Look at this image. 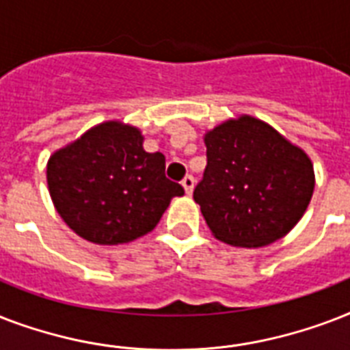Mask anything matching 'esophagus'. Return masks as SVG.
<instances>
[{"mask_svg":"<svg viewBox=\"0 0 350 350\" xmlns=\"http://www.w3.org/2000/svg\"><path fill=\"white\" fill-rule=\"evenodd\" d=\"M181 185H183V189H185L187 194H191L192 189H194V176L187 174L185 178H183V181H181Z\"/></svg>","mask_w":350,"mask_h":350,"instance_id":"esophagus-1","label":"esophagus"}]
</instances>
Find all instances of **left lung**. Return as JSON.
Segmentation results:
<instances>
[{"mask_svg":"<svg viewBox=\"0 0 350 350\" xmlns=\"http://www.w3.org/2000/svg\"><path fill=\"white\" fill-rule=\"evenodd\" d=\"M207 167L194 189L208 229L234 247H263L304 216L314 191L309 156L263 121L229 120L205 134Z\"/></svg>","mask_w":350,"mask_h":350,"instance_id":"1","label":"left lung"}]
</instances>
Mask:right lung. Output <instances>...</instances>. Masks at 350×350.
Segmentation results:
<instances>
[{
  "instance_id": "1",
  "label": "right lung",
  "mask_w": 350,
  "mask_h": 350,
  "mask_svg": "<svg viewBox=\"0 0 350 350\" xmlns=\"http://www.w3.org/2000/svg\"><path fill=\"white\" fill-rule=\"evenodd\" d=\"M46 181L63 221L100 245L145 236L185 192L165 176L163 154L145 152L142 132L120 121L101 123L52 154Z\"/></svg>"
}]
</instances>
